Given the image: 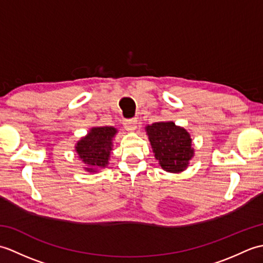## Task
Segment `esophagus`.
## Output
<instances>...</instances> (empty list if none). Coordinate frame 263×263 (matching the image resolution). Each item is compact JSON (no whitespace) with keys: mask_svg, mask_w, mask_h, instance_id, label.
<instances>
[{"mask_svg":"<svg viewBox=\"0 0 263 263\" xmlns=\"http://www.w3.org/2000/svg\"><path fill=\"white\" fill-rule=\"evenodd\" d=\"M123 125H124L126 131H135L137 128V120L131 119V120H124L123 121Z\"/></svg>","mask_w":263,"mask_h":263,"instance_id":"esophagus-1","label":"esophagus"}]
</instances>
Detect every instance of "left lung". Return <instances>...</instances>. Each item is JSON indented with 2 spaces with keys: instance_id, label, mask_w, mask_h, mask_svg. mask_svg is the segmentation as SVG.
Wrapping results in <instances>:
<instances>
[{
  "instance_id": "8db88e82",
  "label": "left lung",
  "mask_w": 263,
  "mask_h": 263,
  "mask_svg": "<svg viewBox=\"0 0 263 263\" xmlns=\"http://www.w3.org/2000/svg\"><path fill=\"white\" fill-rule=\"evenodd\" d=\"M155 158L161 168L171 173L186 170L194 155L190 133L174 122H156L146 127Z\"/></svg>"
}]
</instances>
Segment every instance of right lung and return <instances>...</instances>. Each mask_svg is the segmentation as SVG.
<instances>
[{
	"label": "right lung",
	"mask_w": 263,
	"mask_h": 263,
	"mask_svg": "<svg viewBox=\"0 0 263 263\" xmlns=\"http://www.w3.org/2000/svg\"><path fill=\"white\" fill-rule=\"evenodd\" d=\"M117 130L113 126L91 127L86 137L76 144V152L89 173L98 172L108 165L113 147V138Z\"/></svg>",
	"instance_id": "1"
}]
</instances>
